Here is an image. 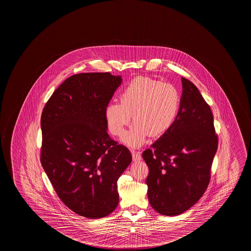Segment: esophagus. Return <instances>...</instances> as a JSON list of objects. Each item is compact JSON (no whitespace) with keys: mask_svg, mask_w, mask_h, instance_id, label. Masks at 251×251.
Listing matches in <instances>:
<instances>
[{"mask_svg":"<svg viewBox=\"0 0 251 251\" xmlns=\"http://www.w3.org/2000/svg\"><path fill=\"white\" fill-rule=\"evenodd\" d=\"M132 156H133V160L136 161H140L142 159V156H141V153L138 151H132Z\"/></svg>","mask_w":251,"mask_h":251,"instance_id":"34e87169","label":"esophagus"}]
</instances>
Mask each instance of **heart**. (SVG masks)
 Listing matches in <instances>:
<instances>
[{
    "instance_id": "b5f03b06",
    "label": "heart",
    "mask_w": 251,
    "mask_h": 251,
    "mask_svg": "<svg viewBox=\"0 0 251 251\" xmlns=\"http://www.w3.org/2000/svg\"><path fill=\"white\" fill-rule=\"evenodd\" d=\"M180 94L172 83L138 76L124 86L119 103H110L105 109L109 131L121 136L131 121L135 124L124 136L126 144L138 147L151 136L159 137L168 131L177 118Z\"/></svg>"
}]
</instances>
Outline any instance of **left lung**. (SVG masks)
I'll return each mask as SVG.
<instances>
[{"instance_id": "left-lung-1", "label": "left lung", "mask_w": 251, "mask_h": 251, "mask_svg": "<svg viewBox=\"0 0 251 251\" xmlns=\"http://www.w3.org/2000/svg\"><path fill=\"white\" fill-rule=\"evenodd\" d=\"M177 118L151 148L143 152L149 167L148 198L157 213L174 216L201 198L218 149L214 116L196 86L182 78Z\"/></svg>"}]
</instances>
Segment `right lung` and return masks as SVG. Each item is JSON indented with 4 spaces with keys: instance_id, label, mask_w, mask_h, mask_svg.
I'll return each mask as SVG.
<instances>
[{
    "instance_id": "1",
    "label": "right lung",
    "mask_w": 251,
    "mask_h": 251,
    "mask_svg": "<svg viewBox=\"0 0 251 251\" xmlns=\"http://www.w3.org/2000/svg\"><path fill=\"white\" fill-rule=\"evenodd\" d=\"M121 76L84 73L66 78L41 116L40 161L62 202L84 217H105L119 203L117 180L131 163L107 134L105 109Z\"/></svg>"
}]
</instances>
